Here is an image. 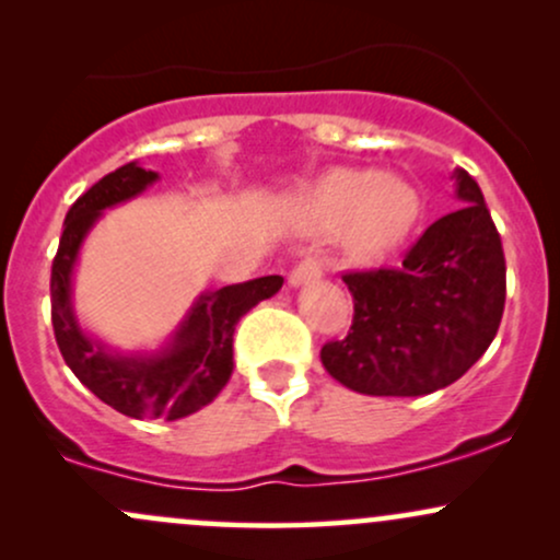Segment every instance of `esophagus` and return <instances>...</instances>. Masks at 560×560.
I'll return each mask as SVG.
<instances>
[{
    "instance_id": "34e87169",
    "label": "esophagus",
    "mask_w": 560,
    "mask_h": 560,
    "mask_svg": "<svg viewBox=\"0 0 560 560\" xmlns=\"http://www.w3.org/2000/svg\"><path fill=\"white\" fill-rule=\"evenodd\" d=\"M316 279H320V266H318V260H313V258L300 260L298 266L289 271V284L292 287L311 284V281H316Z\"/></svg>"
}]
</instances>
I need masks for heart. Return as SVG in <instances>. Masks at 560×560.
Segmentation results:
<instances>
[{
	"instance_id": "b5f03b06",
	"label": "heart",
	"mask_w": 560,
	"mask_h": 560,
	"mask_svg": "<svg viewBox=\"0 0 560 560\" xmlns=\"http://www.w3.org/2000/svg\"><path fill=\"white\" fill-rule=\"evenodd\" d=\"M421 195L408 178L376 171L334 168L294 199V218L307 234L339 231L352 260H376L402 244L421 221Z\"/></svg>"
}]
</instances>
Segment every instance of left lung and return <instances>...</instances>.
Instances as JSON below:
<instances>
[{"label":"left lung","instance_id":"8db88e82","mask_svg":"<svg viewBox=\"0 0 560 560\" xmlns=\"http://www.w3.org/2000/svg\"><path fill=\"white\" fill-rule=\"evenodd\" d=\"M460 208L442 215L395 271L347 273L350 334L320 363L347 389L421 397L458 382L485 355L505 305V258L479 184L453 171Z\"/></svg>","mask_w":560,"mask_h":560}]
</instances>
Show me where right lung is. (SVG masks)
<instances>
[{
  "mask_svg": "<svg viewBox=\"0 0 560 560\" xmlns=\"http://www.w3.org/2000/svg\"><path fill=\"white\" fill-rule=\"evenodd\" d=\"M158 173L133 163L107 173L83 191L62 223L52 262V326L62 358L79 382L102 402L131 419L176 421L213 402L234 371V329L284 279L262 276L244 284L202 292L155 350H115L81 326L73 305V273L86 236L105 215L158 182Z\"/></svg>",
  "mask_w": 560,
  "mask_h": 560,
  "instance_id": "add662e5",
  "label": "right lung"
}]
</instances>
